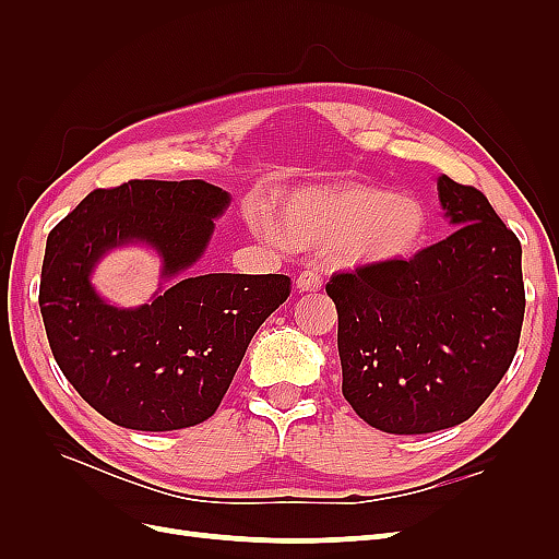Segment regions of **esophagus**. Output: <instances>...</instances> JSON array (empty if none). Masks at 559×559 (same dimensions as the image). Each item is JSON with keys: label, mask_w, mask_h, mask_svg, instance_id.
Wrapping results in <instances>:
<instances>
[{"label": "esophagus", "mask_w": 559, "mask_h": 559, "mask_svg": "<svg viewBox=\"0 0 559 559\" xmlns=\"http://www.w3.org/2000/svg\"><path fill=\"white\" fill-rule=\"evenodd\" d=\"M324 286V280L317 273V270H302L296 280V289L298 292H319Z\"/></svg>", "instance_id": "obj_1"}]
</instances>
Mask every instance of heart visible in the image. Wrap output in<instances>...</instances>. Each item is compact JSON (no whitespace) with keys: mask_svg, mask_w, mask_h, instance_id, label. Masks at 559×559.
Returning a JSON list of instances; mask_svg holds the SVG:
<instances>
[{"mask_svg":"<svg viewBox=\"0 0 559 559\" xmlns=\"http://www.w3.org/2000/svg\"><path fill=\"white\" fill-rule=\"evenodd\" d=\"M249 226L277 249H326L337 267H384L413 257L425 242L429 212L413 195L366 183L310 186L282 202L280 222L263 207Z\"/></svg>","mask_w":559,"mask_h":559,"instance_id":"1","label":"heart"}]
</instances>
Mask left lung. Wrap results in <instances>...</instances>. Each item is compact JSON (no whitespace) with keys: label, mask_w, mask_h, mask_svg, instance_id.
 <instances>
[{"label":"left lung","mask_w":559,"mask_h":559,"mask_svg":"<svg viewBox=\"0 0 559 559\" xmlns=\"http://www.w3.org/2000/svg\"><path fill=\"white\" fill-rule=\"evenodd\" d=\"M450 238L411 261L333 275L343 396L386 433L462 425L509 370L524 319L522 247L487 198L438 177Z\"/></svg>","instance_id":"left-lung-1"}]
</instances>
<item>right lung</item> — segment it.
Segmentation results:
<instances>
[{
  "label": "right lung",
  "instance_id": "obj_1",
  "mask_svg": "<svg viewBox=\"0 0 559 559\" xmlns=\"http://www.w3.org/2000/svg\"><path fill=\"white\" fill-rule=\"evenodd\" d=\"M228 205L226 191L200 179H132L88 193L48 233L39 308L50 352L114 425L175 431L210 419L253 333L289 298L286 275L189 273ZM126 243L162 257L166 286L138 309L111 307L90 282Z\"/></svg>",
  "mask_w": 559,
  "mask_h": 559
}]
</instances>
